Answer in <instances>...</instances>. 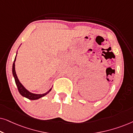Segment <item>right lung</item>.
<instances>
[{
  "label": "right lung",
  "mask_w": 133,
  "mask_h": 133,
  "mask_svg": "<svg viewBox=\"0 0 133 133\" xmlns=\"http://www.w3.org/2000/svg\"><path fill=\"white\" fill-rule=\"evenodd\" d=\"M17 56V55H16ZM16 56L15 57V59H14V61L13 62V65H12V74H13V76L14 77V80H15V82L16 84L17 87V89L18 91H19V93L21 94L22 96H23V97L27 98V99H30V100H36L39 99V98L42 97L43 96L46 95L51 90L52 88H51L48 91H47L46 92H45L44 94H34V93H31L30 91H28V90H26V88H25L22 85V83L20 82V81L18 79L17 74L16 73V71H15V61H16Z\"/></svg>",
  "instance_id": "obj_1"
}]
</instances>
